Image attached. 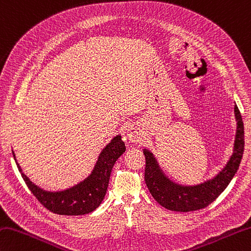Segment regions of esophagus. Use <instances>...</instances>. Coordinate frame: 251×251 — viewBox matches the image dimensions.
Here are the masks:
<instances>
[{"mask_svg": "<svg viewBox=\"0 0 251 251\" xmlns=\"http://www.w3.org/2000/svg\"><path fill=\"white\" fill-rule=\"evenodd\" d=\"M127 136H128L129 140L132 142L139 140V132L135 126H130L129 128L127 129Z\"/></svg>", "mask_w": 251, "mask_h": 251, "instance_id": "obj_1", "label": "esophagus"}]
</instances>
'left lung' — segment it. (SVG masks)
I'll return each mask as SVG.
<instances>
[{"mask_svg":"<svg viewBox=\"0 0 251 251\" xmlns=\"http://www.w3.org/2000/svg\"><path fill=\"white\" fill-rule=\"evenodd\" d=\"M235 116L237 121L236 139L234 152L226 166L213 179L197 186H180L169 180L162 174L153 155L144 150L146 158L145 181L154 200L165 209L177 212H189L203 209L213 202L227 187L236 174L243 158L245 147L244 123L237 105H235Z\"/></svg>","mask_w":251,"mask_h":251,"instance_id":"left-lung-1","label":"left lung"}]
</instances>
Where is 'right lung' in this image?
<instances>
[{"mask_svg": "<svg viewBox=\"0 0 251 251\" xmlns=\"http://www.w3.org/2000/svg\"><path fill=\"white\" fill-rule=\"evenodd\" d=\"M125 150V144L121 136L114 137L101 152L91 175L73 188L58 193L44 191L32 184L19 168L14 152L13 155L27 187L44 208L56 214L82 215L92 212L102 202L109 186L113 165Z\"/></svg>", "mask_w": 251, "mask_h": 251, "instance_id": "obj_1", "label": "right lung"}]
</instances>
